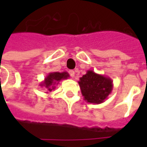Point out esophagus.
Here are the masks:
<instances>
[{
    "label": "esophagus",
    "instance_id": "1",
    "mask_svg": "<svg viewBox=\"0 0 147 147\" xmlns=\"http://www.w3.org/2000/svg\"><path fill=\"white\" fill-rule=\"evenodd\" d=\"M68 72L70 74L71 77V78H74V76H75V71H74L73 70H70Z\"/></svg>",
    "mask_w": 147,
    "mask_h": 147
}]
</instances>
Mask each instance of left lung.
I'll use <instances>...</instances> for the list:
<instances>
[{
	"mask_svg": "<svg viewBox=\"0 0 147 147\" xmlns=\"http://www.w3.org/2000/svg\"><path fill=\"white\" fill-rule=\"evenodd\" d=\"M83 98L86 102L101 104L108 98L113 90V80L104 75L88 70L78 82Z\"/></svg>",
	"mask_w": 147,
	"mask_h": 147,
	"instance_id": "8db88e82",
	"label": "left lung"
}]
</instances>
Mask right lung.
<instances>
[{
  "mask_svg": "<svg viewBox=\"0 0 147 147\" xmlns=\"http://www.w3.org/2000/svg\"><path fill=\"white\" fill-rule=\"evenodd\" d=\"M68 77H69V74L67 73V71L50 72L48 74L47 76L45 77V80L39 84V86L45 88L47 90V92L45 93H49L56 88V85H57L60 81L63 80H67Z\"/></svg>",
  "mask_w": 147,
  "mask_h": 147,
  "instance_id": "add662e5",
  "label": "right lung"
}]
</instances>
